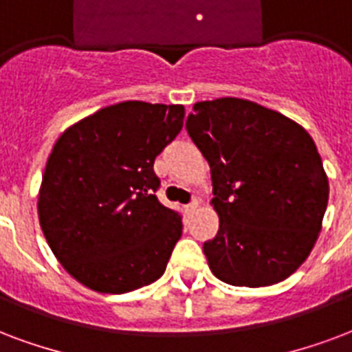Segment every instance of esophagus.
<instances>
[{
  "instance_id": "obj_1",
  "label": "esophagus",
  "mask_w": 352,
  "mask_h": 352,
  "mask_svg": "<svg viewBox=\"0 0 352 352\" xmlns=\"http://www.w3.org/2000/svg\"><path fill=\"white\" fill-rule=\"evenodd\" d=\"M197 208H198L197 200H191V202H189V204L186 206V213H192V211L197 210Z\"/></svg>"
}]
</instances>
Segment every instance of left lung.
Here are the masks:
<instances>
[{"label": "left lung", "mask_w": 352, "mask_h": 352, "mask_svg": "<svg viewBox=\"0 0 352 352\" xmlns=\"http://www.w3.org/2000/svg\"><path fill=\"white\" fill-rule=\"evenodd\" d=\"M186 128L211 168L219 215L217 236L204 243L211 273L230 286L286 280L310 256L329 204L314 139L241 98L198 102Z\"/></svg>", "instance_id": "obj_1"}]
</instances>
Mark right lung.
I'll return each mask as SVG.
<instances>
[{
    "label": "right lung",
    "instance_id": "obj_1",
    "mask_svg": "<svg viewBox=\"0 0 352 352\" xmlns=\"http://www.w3.org/2000/svg\"><path fill=\"white\" fill-rule=\"evenodd\" d=\"M184 116V105L129 100L79 120L55 142L38 221L60 265L89 289L120 295L165 273L184 226L154 195V161Z\"/></svg>",
    "mask_w": 352,
    "mask_h": 352
}]
</instances>
